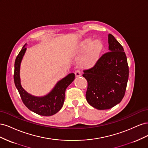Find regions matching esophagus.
<instances>
[{
	"instance_id": "obj_1",
	"label": "esophagus",
	"mask_w": 148,
	"mask_h": 148,
	"mask_svg": "<svg viewBox=\"0 0 148 148\" xmlns=\"http://www.w3.org/2000/svg\"><path fill=\"white\" fill-rule=\"evenodd\" d=\"M75 77H80V76L82 75L81 72H80V71H79V70L75 71Z\"/></svg>"
}]
</instances>
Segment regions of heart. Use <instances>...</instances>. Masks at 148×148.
<instances>
[{
	"label": "heart",
	"instance_id": "b5f03b06",
	"mask_svg": "<svg viewBox=\"0 0 148 148\" xmlns=\"http://www.w3.org/2000/svg\"><path fill=\"white\" fill-rule=\"evenodd\" d=\"M104 46L99 39L92 42L91 38H86L80 42L78 52L85 54L81 60V65L84 68H91L99 59Z\"/></svg>",
	"mask_w": 148,
	"mask_h": 148
}]
</instances>
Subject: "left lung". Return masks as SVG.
Instances as JSON below:
<instances>
[{"mask_svg":"<svg viewBox=\"0 0 148 148\" xmlns=\"http://www.w3.org/2000/svg\"><path fill=\"white\" fill-rule=\"evenodd\" d=\"M108 43L109 52L83 75L88 82L86 101L98 110L109 109L119 104L128 79L127 59L123 47L111 34H108Z\"/></svg>","mask_w":148,"mask_h":148,"instance_id":"1","label":"left lung"}]
</instances>
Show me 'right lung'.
I'll use <instances>...</instances> for the list:
<instances>
[{"label": "right lung", "instance_id": "right-lung-1", "mask_svg": "<svg viewBox=\"0 0 148 148\" xmlns=\"http://www.w3.org/2000/svg\"><path fill=\"white\" fill-rule=\"evenodd\" d=\"M26 44L17 56L15 62L14 82L20 95L28 109L42 116H51L59 112L64 105L65 93L66 88L73 82L75 74L71 73L59 80L52 90L43 96H35L30 95L22 87L20 79V65L26 51Z\"/></svg>", "mask_w": 148, "mask_h": 148}]
</instances>
